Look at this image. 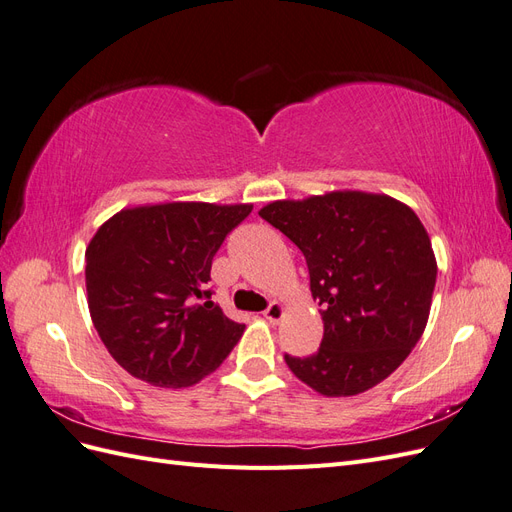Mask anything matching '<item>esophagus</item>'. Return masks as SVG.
Instances as JSON below:
<instances>
[{
  "label": "esophagus",
  "mask_w": 512,
  "mask_h": 512,
  "mask_svg": "<svg viewBox=\"0 0 512 512\" xmlns=\"http://www.w3.org/2000/svg\"><path fill=\"white\" fill-rule=\"evenodd\" d=\"M284 314H286V307L280 303V301H273L267 309H265V312H262V316H265L269 322H280L282 318H284Z\"/></svg>",
  "instance_id": "obj_1"
}]
</instances>
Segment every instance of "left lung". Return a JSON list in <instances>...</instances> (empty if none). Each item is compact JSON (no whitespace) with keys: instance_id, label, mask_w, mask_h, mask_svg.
Here are the masks:
<instances>
[{"instance_id":"obj_1","label":"left lung","mask_w":512,"mask_h":512,"mask_svg":"<svg viewBox=\"0 0 512 512\" xmlns=\"http://www.w3.org/2000/svg\"><path fill=\"white\" fill-rule=\"evenodd\" d=\"M299 247L324 335L318 352L286 354L324 397L359 395L406 361L421 339L438 265L416 213L386 194L337 190L258 211Z\"/></svg>"}]
</instances>
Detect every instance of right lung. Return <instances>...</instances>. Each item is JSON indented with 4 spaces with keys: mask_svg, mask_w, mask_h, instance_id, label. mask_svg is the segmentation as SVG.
Here are the masks:
<instances>
[{
    "mask_svg": "<svg viewBox=\"0 0 512 512\" xmlns=\"http://www.w3.org/2000/svg\"><path fill=\"white\" fill-rule=\"evenodd\" d=\"M252 205L160 203L106 220L85 250L91 322L134 378L183 389L209 376L237 346L243 324L205 290L211 262Z\"/></svg>",
    "mask_w": 512,
    "mask_h": 512,
    "instance_id": "add662e5",
    "label": "right lung"
}]
</instances>
